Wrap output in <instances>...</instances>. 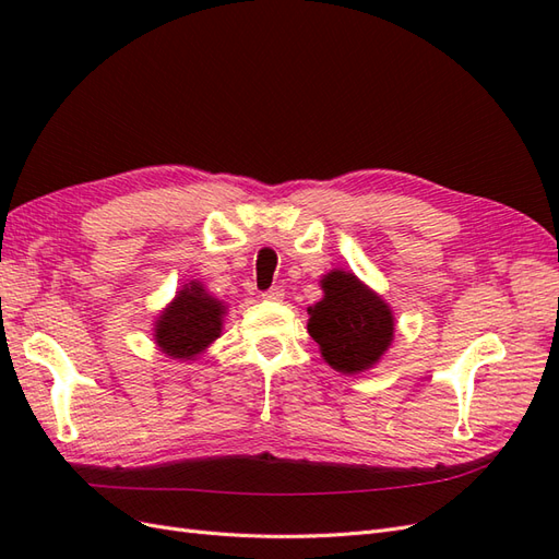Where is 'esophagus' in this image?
I'll list each match as a JSON object with an SVG mask.
<instances>
[{
  "mask_svg": "<svg viewBox=\"0 0 559 559\" xmlns=\"http://www.w3.org/2000/svg\"><path fill=\"white\" fill-rule=\"evenodd\" d=\"M263 298H265V300H273V302H280V300L284 298V289H282V286H273V289H267V292L263 294Z\"/></svg>",
  "mask_w": 559,
  "mask_h": 559,
  "instance_id": "34e87169",
  "label": "esophagus"
}]
</instances>
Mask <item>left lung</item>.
<instances>
[{
	"label": "left lung",
	"instance_id": "8db88e82",
	"mask_svg": "<svg viewBox=\"0 0 559 559\" xmlns=\"http://www.w3.org/2000/svg\"><path fill=\"white\" fill-rule=\"evenodd\" d=\"M319 286L324 296L308 308V333L319 345L321 359L343 376L366 373L392 347V308L352 270L333 267L321 275Z\"/></svg>",
	"mask_w": 559,
	"mask_h": 559
}]
</instances>
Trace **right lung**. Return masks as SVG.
<instances>
[{
	"label": "right lung",
	"mask_w": 559,
	"mask_h": 559,
	"mask_svg": "<svg viewBox=\"0 0 559 559\" xmlns=\"http://www.w3.org/2000/svg\"><path fill=\"white\" fill-rule=\"evenodd\" d=\"M228 306L205 284L191 280L167 302L154 321L156 347L175 361H195L224 331Z\"/></svg>",
	"instance_id": "1"
}]
</instances>
